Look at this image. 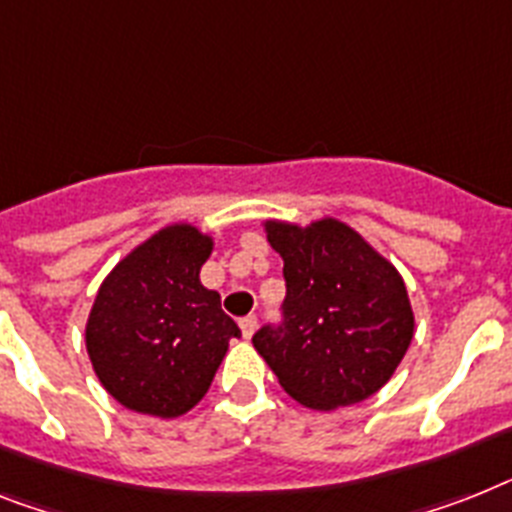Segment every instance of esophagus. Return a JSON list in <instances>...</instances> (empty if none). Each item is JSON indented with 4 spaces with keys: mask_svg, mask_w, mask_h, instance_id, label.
<instances>
[{
    "mask_svg": "<svg viewBox=\"0 0 512 512\" xmlns=\"http://www.w3.org/2000/svg\"><path fill=\"white\" fill-rule=\"evenodd\" d=\"M240 332H243V337H251L253 332H256V324H259V319H256V316H243V319H240Z\"/></svg>",
    "mask_w": 512,
    "mask_h": 512,
    "instance_id": "34e87169",
    "label": "esophagus"
}]
</instances>
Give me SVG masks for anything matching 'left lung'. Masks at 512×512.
<instances>
[{"label": "left lung", "instance_id": "left-lung-1", "mask_svg": "<svg viewBox=\"0 0 512 512\" xmlns=\"http://www.w3.org/2000/svg\"><path fill=\"white\" fill-rule=\"evenodd\" d=\"M266 238L285 261L280 324L253 335L290 398L335 411L371 398L413 340L403 277L356 230L337 219L311 227L269 222Z\"/></svg>", "mask_w": 512, "mask_h": 512}]
</instances>
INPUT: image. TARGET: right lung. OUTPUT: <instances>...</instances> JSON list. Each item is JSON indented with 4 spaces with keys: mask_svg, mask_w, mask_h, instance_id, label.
Wrapping results in <instances>:
<instances>
[{
    "mask_svg": "<svg viewBox=\"0 0 512 512\" xmlns=\"http://www.w3.org/2000/svg\"><path fill=\"white\" fill-rule=\"evenodd\" d=\"M211 240L196 227L156 232L99 287L86 348L99 382L130 411L175 418L209 390L238 324L198 272Z\"/></svg>",
    "mask_w": 512,
    "mask_h": 512,
    "instance_id": "right-lung-1",
    "label": "right lung"
}]
</instances>
